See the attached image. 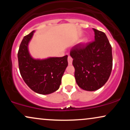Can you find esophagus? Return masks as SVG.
Masks as SVG:
<instances>
[{
  "mask_svg": "<svg viewBox=\"0 0 130 130\" xmlns=\"http://www.w3.org/2000/svg\"><path fill=\"white\" fill-rule=\"evenodd\" d=\"M72 62H73V59L71 58V57L68 56V62L69 65H71L72 64Z\"/></svg>",
  "mask_w": 130,
  "mask_h": 130,
  "instance_id": "esophagus-1",
  "label": "esophagus"
}]
</instances>
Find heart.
I'll return each instance as SVG.
<instances>
[{"label":"heart","mask_w":130,"mask_h":130,"mask_svg":"<svg viewBox=\"0 0 130 130\" xmlns=\"http://www.w3.org/2000/svg\"><path fill=\"white\" fill-rule=\"evenodd\" d=\"M80 43H81V44H86V43H87V42H88V39L87 38H83V40H81V41H80Z\"/></svg>","instance_id":"b5f03b06"}]
</instances>
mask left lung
Instances as JSON below:
<instances>
[{
  "label": "left lung",
  "instance_id": "8db88e82",
  "mask_svg": "<svg viewBox=\"0 0 130 130\" xmlns=\"http://www.w3.org/2000/svg\"><path fill=\"white\" fill-rule=\"evenodd\" d=\"M95 41L71 49L74 77L82 89L95 91L105 84L112 68V47L104 32L93 29Z\"/></svg>",
  "mask_w": 130,
  "mask_h": 130
}]
</instances>
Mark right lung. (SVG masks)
Instances as JSON below:
<instances>
[{"label":"right lung","mask_w":130,"mask_h":130,"mask_svg":"<svg viewBox=\"0 0 130 130\" xmlns=\"http://www.w3.org/2000/svg\"><path fill=\"white\" fill-rule=\"evenodd\" d=\"M35 30L24 37L18 53L21 75L33 91L41 95L56 92L68 66V56L62 57L34 59L29 51V44Z\"/></svg>","instance_id":"add662e5"}]
</instances>
